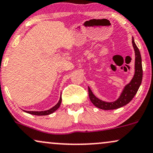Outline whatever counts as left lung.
Segmentation results:
<instances>
[{
	"instance_id": "obj_1",
	"label": "left lung",
	"mask_w": 153,
	"mask_h": 153,
	"mask_svg": "<svg viewBox=\"0 0 153 153\" xmlns=\"http://www.w3.org/2000/svg\"><path fill=\"white\" fill-rule=\"evenodd\" d=\"M132 45L135 53V75L129 83L126 85L124 89L121 93L120 96L117 100L114 102H105L98 99L93 95V92L91 91V88L88 87V94H89L90 100L92 103L97 108L102 110H114L117 108L126 105L129 103L132 99L133 98L137 91H138L140 86L142 80H143V67H142V59L140 53L138 48L137 47L134 41L133 38L132 39Z\"/></svg>"
}]
</instances>
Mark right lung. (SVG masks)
<instances>
[{"instance_id":"1","label":"right lung","mask_w":153,"mask_h":153,"mask_svg":"<svg viewBox=\"0 0 153 153\" xmlns=\"http://www.w3.org/2000/svg\"><path fill=\"white\" fill-rule=\"evenodd\" d=\"M61 101H62V98H61V96H60V100H59L58 102L56 105L53 107V108H51V109L45 110V111H25V110H24V111L26 112V113L29 114H32V115H50V114L53 113V112H55L56 110L58 109V108L60 107V104H61Z\"/></svg>"}]
</instances>
